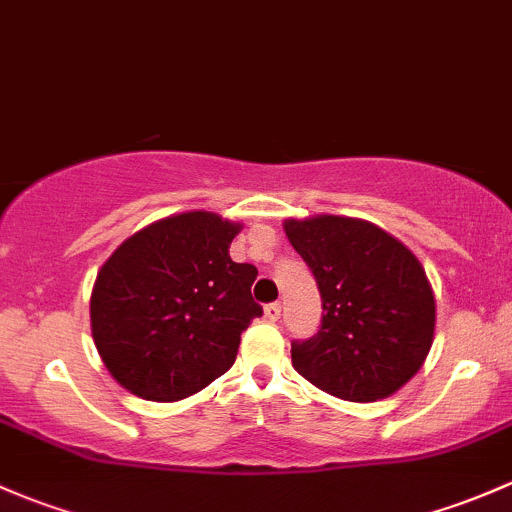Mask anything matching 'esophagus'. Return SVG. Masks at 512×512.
I'll use <instances>...</instances> for the list:
<instances>
[{
	"instance_id": "esophagus-1",
	"label": "esophagus",
	"mask_w": 512,
	"mask_h": 512,
	"mask_svg": "<svg viewBox=\"0 0 512 512\" xmlns=\"http://www.w3.org/2000/svg\"><path fill=\"white\" fill-rule=\"evenodd\" d=\"M263 313H266V318L271 320V323H276V320L281 318V303H268L266 308H263Z\"/></svg>"
}]
</instances>
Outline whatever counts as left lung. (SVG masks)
<instances>
[{
    "instance_id": "obj_1",
    "label": "left lung",
    "mask_w": 512,
    "mask_h": 512,
    "mask_svg": "<svg viewBox=\"0 0 512 512\" xmlns=\"http://www.w3.org/2000/svg\"><path fill=\"white\" fill-rule=\"evenodd\" d=\"M318 283V333L291 342L293 367L347 402H377L419 372L436 305L416 256L387 231L345 217L286 221Z\"/></svg>"
}]
</instances>
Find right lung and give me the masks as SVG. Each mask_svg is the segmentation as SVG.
Returning <instances> with one entry per match:
<instances>
[{"instance_id": "add662e5", "label": "right lung", "mask_w": 512, "mask_h": 512, "mask_svg": "<svg viewBox=\"0 0 512 512\" xmlns=\"http://www.w3.org/2000/svg\"><path fill=\"white\" fill-rule=\"evenodd\" d=\"M239 226L209 212L162 219L130 236L100 268L93 340L108 372L142 399L177 402L221 377L263 308L258 271L231 261Z\"/></svg>"}]
</instances>
